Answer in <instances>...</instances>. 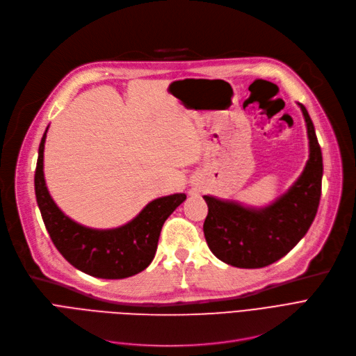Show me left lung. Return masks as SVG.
<instances>
[{
    "instance_id": "left-lung-1",
    "label": "left lung",
    "mask_w": 356,
    "mask_h": 356,
    "mask_svg": "<svg viewBox=\"0 0 356 356\" xmlns=\"http://www.w3.org/2000/svg\"><path fill=\"white\" fill-rule=\"evenodd\" d=\"M307 124L310 156L293 187L273 204L248 209L234 201L204 195L209 214L204 236L214 255L236 268H264L285 257L310 229L320 195L323 159L312 118L298 104Z\"/></svg>"
}]
</instances>
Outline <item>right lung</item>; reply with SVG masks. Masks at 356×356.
I'll list each match as a JSON object with an SVG mask.
<instances>
[{"label":"right lung","mask_w":356,"mask_h":356,"mask_svg":"<svg viewBox=\"0 0 356 356\" xmlns=\"http://www.w3.org/2000/svg\"><path fill=\"white\" fill-rule=\"evenodd\" d=\"M46 131L39 146L35 191L47 233L60 255L76 269L97 278L122 280L142 273L155 258L165 220L187 195L172 194L150 201L122 227L98 230L82 226L65 216L47 191L43 175Z\"/></svg>","instance_id":"obj_1"}]
</instances>
